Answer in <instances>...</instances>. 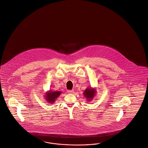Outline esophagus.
<instances>
[{
    "label": "esophagus",
    "instance_id": "obj_1",
    "mask_svg": "<svg viewBox=\"0 0 148 148\" xmlns=\"http://www.w3.org/2000/svg\"><path fill=\"white\" fill-rule=\"evenodd\" d=\"M68 91V93H73L74 92V90H68L67 91Z\"/></svg>",
    "mask_w": 148,
    "mask_h": 148
}]
</instances>
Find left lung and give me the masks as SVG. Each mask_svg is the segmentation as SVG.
<instances>
[{
	"mask_svg": "<svg viewBox=\"0 0 148 148\" xmlns=\"http://www.w3.org/2000/svg\"><path fill=\"white\" fill-rule=\"evenodd\" d=\"M95 94V91L94 90H93L91 88H87L86 90H85L84 95L85 96V97H86L88 101H91L92 100V98L94 97V95Z\"/></svg>",
	"mask_w": 148,
	"mask_h": 148,
	"instance_id": "1",
	"label": "left lung"
}]
</instances>
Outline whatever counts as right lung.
<instances>
[{
	"instance_id": "obj_1",
	"label": "right lung",
	"mask_w": 148,
	"mask_h": 148,
	"mask_svg": "<svg viewBox=\"0 0 148 148\" xmlns=\"http://www.w3.org/2000/svg\"><path fill=\"white\" fill-rule=\"evenodd\" d=\"M61 93L60 91H50L47 92L46 95V99L47 102L53 103Z\"/></svg>"
}]
</instances>
